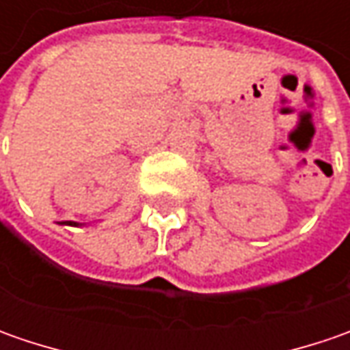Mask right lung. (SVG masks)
Returning a JSON list of instances; mask_svg holds the SVG:
<instances>
[{
    "mask_svg": "<svg viewBox=\"0 0 350 350\" xmlns=\"http://www.w3.org/2000/svg\"><path fill=\"white\" fill-rule=\"evenodd\" d=\"M74 226H77V224H75V222H74Z\"/></svg>",
    "mask_w": 350,
    "mask_h": 350,
    "instance_id": "1",
    "label": "right lung"
}]
</instances>
